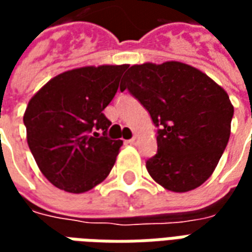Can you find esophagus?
I'll return each mask as SVG.
<instances>
[{
  "instance_id": "esophagus-1",
  "label": "esophagus",
  "mask_w": 252,
  "mask_h": 252,
  "mask_svg": "<svg viewBox=\"0 0 252 252\" xmlns=\"http://www.w3.org/2000/svg\"><path fill=\"white\" fill-rule=\"evenodd\" d=\"M137 142H139V139H137V137H132V139H129V140H128V143H129V144H136Z\"/></svg>"
}]
</instances>
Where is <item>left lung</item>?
I'll list each match as a JSON object with an SVG mask.
<instances>
[{
  "mask_svg": "<svg viewBox=\"0 0 252 252\" xmlns=\"http://www.w3.org/2000/svg\"><path fill=\"white\" fill-rule=\"evenodd\" d=\"M126 89L158 126L148 174L164 189L184 193L201 186L216 169L231 135L233 106L227 92L198 68L182 62L143 63L128 68Z\"/></svg>",
  "mask_w": 252,
  "mask_h": 252,
  "instance_id": "1",
  "label": "left lung"
}]
</instances>
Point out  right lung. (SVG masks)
<instances>
[{
	"label": "right lung",
	"mask_w": 252,
	"mask_h": 252,
	"mask_svg": "<svg viewBox=\"0 0 252 252\" xmlns=\"http://www.w3.org/2000/svg\"><path fill=\"white\" fill-rule=\"evenodd\" d=\"M128 64L72 68L50 79L24 113L27 142L37 167L52 185L85 193L109 175L123 140L106 136L102 113Z\"/></svg>",
	"instance_id": "right-lung-1"
}]
</instances>
